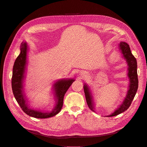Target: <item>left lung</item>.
Returning <instances> with one entry per match:
<instances>
[{"label": "left lung", "mask_w": 147, "mask_h": 147, "mask_svg": "<svg viewBox=\"0 0 147 147\" xmlns=\"http://www.w3.org/2000/svg\"><path fill=\"white\" fill-rule=\"evenodd\" d=\"M119 49L121 50L123 55L124 57V58L126 59L127 64L129 65L128 68V77L129 78L130 84H129V89L127 94L126 97L125 99L123 101V104L119 106V107L115 110V112L113 113L112 115L107 117H114L118 115L120 113L124 112V111L127 110V109L129 107L132 102L134 99L135 95L137 92L138 89V77H137V61L136 57L133 56L131 53L129 46L127 43L125 42H121L119 45ZM84 92L85 94L86 100L87 104L92 111L94 112V107H93V102L92 96L90 90L88 88L87 85L84 86Z\"/></svg>", "instance_id": "8db88e82"}]
</instances>
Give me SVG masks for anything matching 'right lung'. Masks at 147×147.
<instances>
[{
  "label": "right lung",
  "instance_id": "add662e5",
  "mask_svg": "<svg viewBox=\"0 0 147 147\" xmlns=\"http://www.w3.org/2000/svg\"><path fill=\"white\" fill-rule=\"evenodd\" d=\"M27 50V44L22 43L21 45V53L16 59L13 68L11 87L13 95L21 109L29 116L36 118H47L55 116L60 112L63 107L64 96L69 88L75 80L74 79L66 80H63L57 82L55 84L56 106L51 112L45 113L30 109L24 98L23 90V80L24 78L26 64Z\"/></svg>",
  "mask_w": 147,
  "mask_h": 147
}]
</instances>
